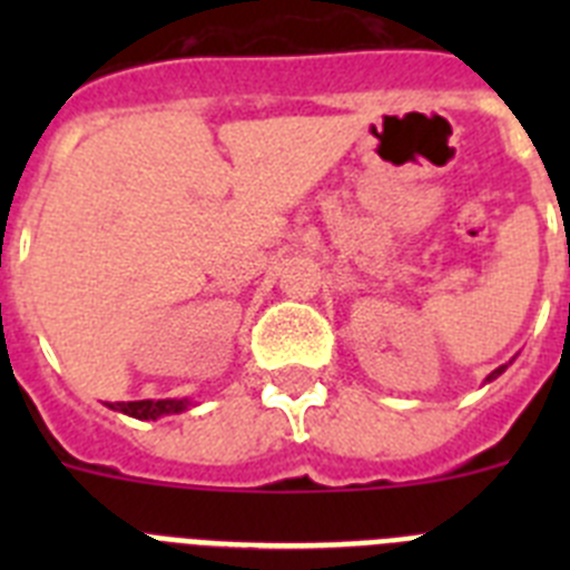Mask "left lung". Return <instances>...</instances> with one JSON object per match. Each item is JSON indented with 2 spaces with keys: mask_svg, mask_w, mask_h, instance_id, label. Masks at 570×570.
I'll list each match as a JSON object with an SVG mask.
<instances>
[{
  "mask_svg": "<svg viewBox=\"0 0 570 570\" xmlns=\"http://www.w3.org/2000/svg\"><path fill=\"white\" fill-rule=\"evenodd\" d=\"M502 371H505V365H502V367H497V371H493V374H491V376H488V382H491V380H497V376H500V374H502Z\"/></svg>",
  "mask_w": 570,
  "mask_h": 570,
  "instance_id": "1",
  "label": "left lung"
}]
</instances>
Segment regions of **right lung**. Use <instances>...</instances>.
Segmentation results:
<instances>
[{
  "mask_svg": "<svg viewBox=\"0 0 570 570\" xmlns=\"http://www.w3.org/2000/svg\"><path fill=\"white\" fill-rule=\"evenodd\" d=\"M114 411L136 416V420H156L165 414H179L188 407V400H139V402H110Z\"/></svg>",
  "mask_w": 570,
  "mask_h": 570,
  "instance_id": "1",
  "label": "right lung"
}]
</instances>
